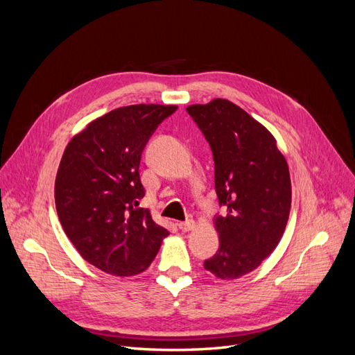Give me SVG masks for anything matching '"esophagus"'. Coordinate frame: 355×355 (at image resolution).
Returning a JSON list of instances; mask_svg holds the SVG:
<instances>
[{"label": "esophagus", "mask_w": 355, "mask_h": 355, "mask_svg": "<svg viewBox=\"0 0 355 355\" xmlns=\"http://www.w3.org/2000/svg\"><path fill=\"white\" fill-rule=\"evenodd\" d=\"M194 228H196V222L192 220V219H188L185 222H179V230H182L184 232L191 231V230H194Z\"/></svg>", "instance_id": "obj_1"}]
</instances>
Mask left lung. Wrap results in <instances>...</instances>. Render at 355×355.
<instances>
[{
    "mask_svg": "<svg viewBox=\"0 0 355 355\" xmlns=\"http://www.w3.org/2000/svg\"><path fill=\"white\" fill-rule=\"evenodd\" d=\"M187 111L211 148L214 189L228 211L214 218L219 250L204 268L235 280L256 270L283 237L292 204L287 161L274 136L227 99Z\"/></svg>",
    "mask_w": 355,
    "mask_h": 355,
    "instance_id": "left-lung-1",
    "label": "left lung"
}]
</instances>
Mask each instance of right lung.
Here are the masks:
<instances>
[{"label": "right lung", "instance_id": "add662e5", "mask_svg": "<svg viewBox=\"0 0 355 355\" xmlns=\"http://www.w3.org/2000/svg\"><path fill=\"white\" fill-rule=\"evenodd\" d=\"M175 105H130L92 121L60 159L55 200L75 249L99 270L128 277L145 271L168 231L139 207V166L149 137Z\"/></svg>", "mask_w": 355, "mask_h": 355}]
</instances>
